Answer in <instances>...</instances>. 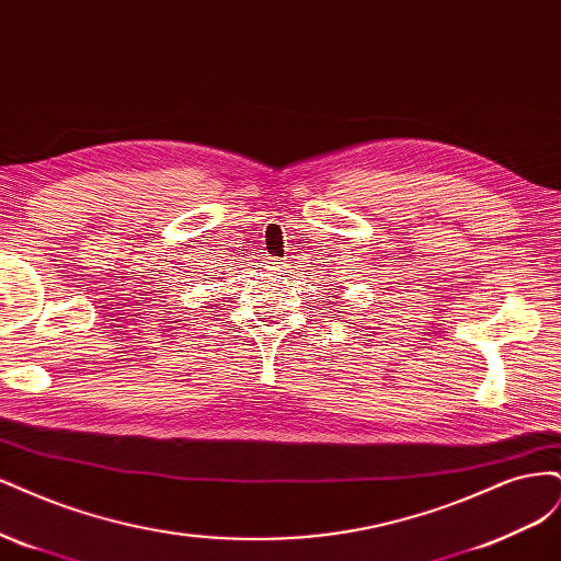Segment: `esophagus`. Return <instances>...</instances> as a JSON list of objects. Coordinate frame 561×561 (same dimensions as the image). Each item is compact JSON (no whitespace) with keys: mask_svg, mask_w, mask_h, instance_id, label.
<instances>
[{"mask_svg":"<svg viewBox=\"0 0 561 561\" xmlns=\"http://www.w3.org/2000/svg\"><path fill=\"white\" fill-rule=\"evenodd\" d=\"M286 267H288V261H284V259H270L267 261V270H273V273H277V275H284Z\"/></svg>","mask_w":561,"mask_h":561,"instance_id":"esophagus-1","label":"esophagus"}]
</instances>
